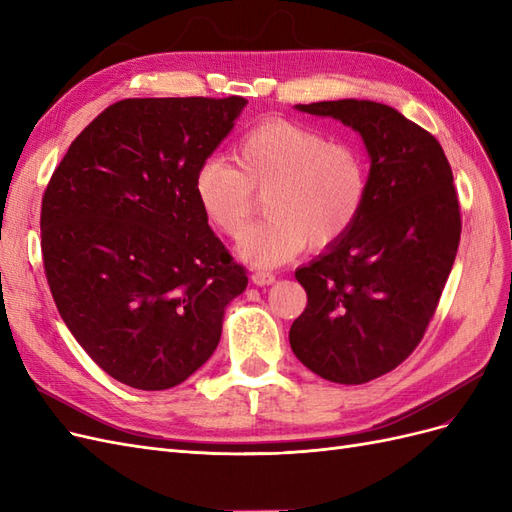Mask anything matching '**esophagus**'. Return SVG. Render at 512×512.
I'll use <instances>...</instances> for the list:
<instances>
[{"instance_id": "esophagus-1", "label": "esophagus", "mask_w": 512, "mask_h": 512, "mask_svg": "<svg viewBox=\"0 0 512 512\" xmlns=\"http://www.w3.org/2000/svg\"><path fill=\"white\" fill-rule=\"evenodd\" d=\"M252 282L256 286H271L275 282V275L269 271H254L252 273Z\"/></svg>"}]
</instances>
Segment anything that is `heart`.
<instances>
[{"label":"heart","instance_id":"heart-1","mask_svg":"<svg viewBox=\"0 0 512 512\" xmlns=\"http://www.w3.org/2000/svg\"><path fill=\"white\" fill-rule=\"evenodd\" d=\"M232 158L198 164L192 190L205 220L226 237H239L251 217L253 192L268 190L270 218L248 231L237 254L254 267H275L335 245L359 220L369 192L363 151L301 123L273 119L245 132Z\"/></svg>","mask_w":512,"mask_h":512}]
</instances>
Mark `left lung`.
Instances as JSON below:
<instances>
[{
	"instance_id": "1",
	"label": "left lung",
	"mask_w": 512,
	"mask_h": 512,
	"mask_svg": "<svg viewBox=\"0 0 512 512\" xmlns=\"http://www.w3.org/2000/svg\"><path fill=\"white\" fill-rule=\"evenodd\" d=\"M297 108L359 132L371 166L359 220L294 271L307 307L290 348L324 380L363 384L404 363L436 312L461 237L453 170L436 138L386 104Z\"/></svg>"
}]
</instances>
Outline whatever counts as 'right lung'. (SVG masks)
I'll list each match as a JSON object with an SVG mask.
<instances>
[{"instance_id": "add662e5", "label": "right lung", "mask_w": 512, "mask_h": 512, "mask_svg": "<svg viewBox=\"0 0 512 512\" xmlns=\"http://www.w3.org/2000/svg\"><path fill=\"white\" fill-rule=\"evenodd\" d=\"M247 100L128 98L74 138L42 198L55 305L108 376L164 391L205 365L247 275L192 181Z\"/></svg>"}]
</instances>
